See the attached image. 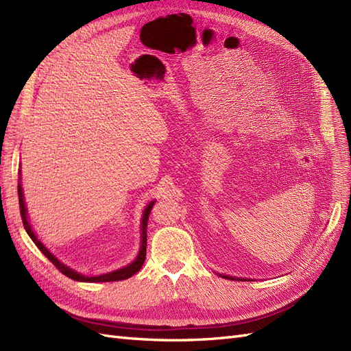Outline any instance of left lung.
<instances>
[{
	"label": "left lung",
	"instance_id": "1",
	"mask_svg": "<svg viewBox=\"0 0 351 351\" xmlns=\"http://www.w3.org/2000/svg\"><path fill=\"white\" fill-rule=\"evenodd\" d=\"M219 277H223V278H228V280H240V282H243V280H247V278H243V277H234V276H228V274H219V273H217Z\"/></svg>",
	"mask_w": 351,
	"mask_h": 351
}]
</instances>
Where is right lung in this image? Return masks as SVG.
Wrapping results in <instances>:
<instances>
[{
    "instance_id": "add662e5",
    "label": "right lung",
    "mask_w": 351,
    "mask_h": 351,
    "mask_svg": "<svg viewBox=\"0 0 351 351\" xmlns=\"http://www.w3.org/2000/svg\"><path fill=\"white\" fill-rule=\"evenodd\" d=\"M17 193H19V204H21V215H22V221H23V227L28 232V236L31 237V240L35 243L41 252L44 254V256L49 258L50 261L55 264L62 273L65 276H68L69 278H73V280L77 282H86V283H102V282H117V280H124V278H129L133 274H136L141 267L145 263V256H147V222H148V215L152 209V206L156 204L157 200H151L145 209L142 212V218H141V245H139V252L136 255V258L133 259V261L128 265H124L121 268H117L114 271H108V273H102V274H97V276H87L77 271V269L68 267L66 264H64L60 261V259L55 255L51 254L50 250L43 245V241L38 239V236L35 234V231L31 226L29 222V217H28V209H26V203H25V194H23V188H22V173H21V169H19V184H17Z\"/></svg>"
}]
</instances>
